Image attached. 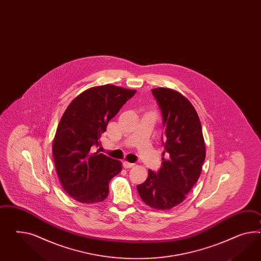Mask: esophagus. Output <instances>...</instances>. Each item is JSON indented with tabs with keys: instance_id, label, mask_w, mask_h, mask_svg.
Segmentation results:
<instances>
[{
	"instance_id": "1",
	"label": "esophagus",
	"mask_w": 261,
	"mask_h": 261,
	"mask_svg": "<svg viewBox=\"0 0 261 261\" xmlns=\"http://www.w3.org/2000/svg\"><path fill=\"white\" fill-rule=\"evenodd\" d=\"M122 165H123L124 168H132V167H134L135 166L134 163H130V162H123Z\"/></svg>"
}]
</instances>
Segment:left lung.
<instances>
[{"label": "left lung", "instance_id": "1", "mask_svg": "<svg viewBox=\"0 0 261 261\" xmlns=\"http://www.w3.org/2000/svg\"><path fill=\"white\" fill-rule=\"evenodd\" d=\"M164 127L162 165L155 173L148 170L143 184L137 186L142 201L158 210H169L181 203L197 184L206 150L197 111L180 93L154 88Z\"/></svg>", "mask_w": 261, "mask_h": 261}]
</instances>
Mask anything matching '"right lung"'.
Masks as SVG:
<instances>
[{
  "mask_svg": "<svg viewBox=\"0 0 261 261\" xmlns=\"http://www.w3.org/2000/svg\"><path fill=\"white\" fill-rule=\"evenodd\" d=\"M135 93L112 85L95 86L81 93L64 111L52 152L62 186L77 201H103L109 181L121 171L120 161L93 149L100 144L109 120Z\"/></svg>",
  "mask_w": 261,
  "mask_h": 261,
  "instance_id": "obj_1",
  "label": "right lung"
}]
</instances>
